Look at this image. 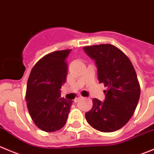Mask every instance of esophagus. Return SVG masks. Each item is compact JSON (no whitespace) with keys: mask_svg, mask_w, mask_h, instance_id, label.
<instances>
[{"mask_svg":"<svg viewBox=\"0 0 154 154\" xmlns=\"http://www.w3.org/2000/svg\"><path fill=\"white\" fill-rule=\"evenodd\" d=\"M83 98V97H82V96L77 97V98H76L75 99H74V101H75V102H77V101H79L80 99H82Z\"/></svg>","mask_w":154,"mask_h":154,"instance_id":"obj_1","label":"esophagus"}]
</instances>
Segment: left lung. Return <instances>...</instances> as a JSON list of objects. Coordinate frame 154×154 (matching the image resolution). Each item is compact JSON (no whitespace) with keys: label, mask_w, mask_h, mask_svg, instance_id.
<instances>
[{"label":"left lung","mask_w":154,"mask_h":154,"mask_svg":"<svg viewBox=\"0 0 154 154\" xmlns=\"http://www.w3.org/2000/svg\"><path fill=\"white\" fill-rule=\"evenodd\" d=\"M83 49L95 61L99 83L107 87L104 102L92 99V108L85 113L86 121L100 132L118 130L130 120L140 98L141 88L135 68L129 57L112 44Z\"/></svg>","instance_id":"left-lung-1"}]
</instances>
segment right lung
Returning a JSON list of instances; mask_svg holds the SVG:
<instances>
[{"instance_id": "right-lung-1", "label": "right lung", "mask_w": 154, "mask_h": 154, "mask_svg": "<svg viewBox=\"0 0 154 154\" xmlns=\"http://www.w3.org/2000/svg\"><path fill=\"white\" fill-rule=\"evenodd\" d=\"M71 50L44 56L34 65L27 83L25 100L34 124L53 132L66 123L73 101L61 97L60 88L66 81L67 57Z\"/></svg>"}]
</instances>
